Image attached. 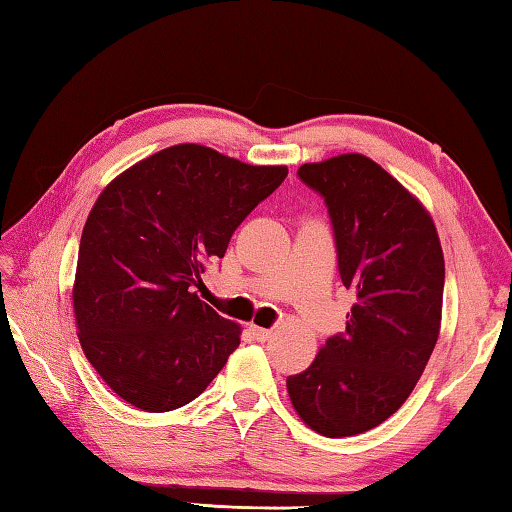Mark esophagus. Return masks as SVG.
<instances>
[{
  "instance_id": "34e87169",
  "label": "esophagus",
  "mask_w": 512,
  "mask_h": 512,
  "mask_svg": "<svg viewBox=\"0 0 512 512\" xmlns=\"http://www.w3.org/2000/svg\"><path fill=\"white\" fill-rule=\"evenodd\" d=\"M250 334H253L257 341H268V339H271V336H273V329H266V327L250 325Z\"/></svg>"
}]
</instances>
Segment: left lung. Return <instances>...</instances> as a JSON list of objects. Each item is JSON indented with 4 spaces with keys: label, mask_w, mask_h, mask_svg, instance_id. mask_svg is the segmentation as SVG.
Returning <instances> with one entry per match:
<instances>
[{
    "label": "left lung",
    "mask_w": 512,
    "mask_h": 512,
    "mask_svg": "<svg viewBox=\"0 0 512 512\" xmlns=\"http://www.w3.org/2000/svg\"><path fill=\"white\" fill-rule=\"evenodd\" d=\"M325 198L336 257L354 305L345 332L287 377L296 413L327 438L357 436L400 409L436 348L445 259L431 214L361 153L298 169Z\"/></svg>",
    "instance_id": "1"
}]
</instances>
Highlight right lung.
<instances>
[{
  "label": "right lung",
  "mask_w": 512,
  "mask_h": 512,
  "mask_svg": "<svg viewBox=\"0 0 512 512\" xmlns=\"http://www.w3.org/2000/svg\"><path fill=\"white\" fill-rule=\"evenodd\" d=\"M287 173L176 144L103 189L81 235L72 300L85 357L121 400L180 409L239 348L241 327L194 289Z\"/></svg>",
  "instance_id": "add662e5"
}]
</instances>
